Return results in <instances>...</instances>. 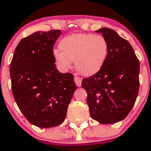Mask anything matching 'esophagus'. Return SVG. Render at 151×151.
Wrapping results in <instances>:
<instances>
[{
  "instance_id": "obj_1",
  "label": "esophagus",
  "mask_w": 151,
  "mask_h": 151,
  "mask_svg": "<svg viewBox=\"0 0 151 151\" xmlns=\"http://www.w3.org/2000/svg\"><path fill=\"white\" fill-rule=\"evenodd\" d=\"M74 82H75V84L77 85V87H80V86H81L82 80L80 77H77V76H75V77H74Z\"/></svg>"
}]
</instances>
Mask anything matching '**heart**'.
Segmentation results:
<instances>
[{"instance_id": "obj_1", "label": "heart", "mask_w": 151, "mask_h": 151, "mask_svg": "<svg viewBox=\"0 0 151 151\" xmlns=\"http://www.w3.org/2000/svg\"><path fill=\"white\" fill-rule=\"evenodd\" d=\"M61 52L55 49L54 60L62 70H68L74 61L76 70L82 75L91 76L105 64L109 45L102 35L77 33L64 37L60 41Z\"/></svg>"}]
</instances>
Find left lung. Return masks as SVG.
I'll list each match as a JSON object with an SVG mask.
<instances>
[{
	"label": "left lung",
	"mask_w": 151,
	"mask_h": 151,
	"mask_svg": "<svg viewBox=\"0 0 151 151\" xmlns=\"http://www.w3.org/2000/svg\"><path fill=\"white\" fill-rule=\"evenodd\" d=\"M108 42L109 52L103 66L83 79L92 119L112 124L125 119L137 99L139 88V61L128 40L108 28L96 30Z\"/></svg>",
	"instance_id": "left-lung-1"
}]
</instances>
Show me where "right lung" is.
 Segmentation results:
<instances>
[{
    "label": "right lung",
    "instance_id": "add662e5",
    "mask_svg": "<svg viewBox=\"0 0 151 151\" xmlns=\"http://www.w3.org/2000/svg\"><path fill=\"white\" fill-rule=\"evenodd\" d=\"M60 35V30H50L24 37L10 64L14 100L26 119L39 128L63 122L77 89L72 74H63L55 67L52 52Z\"/></svg>",
    "mask_w": 151,
    "mask_h": 151
}]
</instances>
